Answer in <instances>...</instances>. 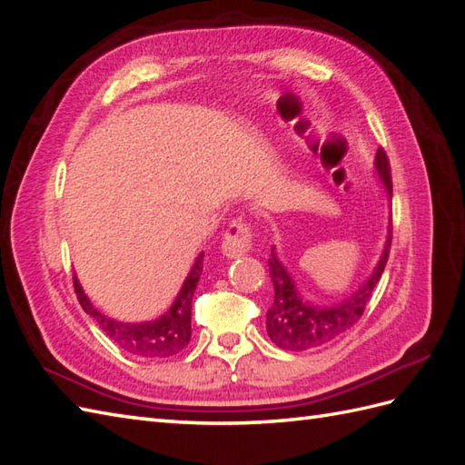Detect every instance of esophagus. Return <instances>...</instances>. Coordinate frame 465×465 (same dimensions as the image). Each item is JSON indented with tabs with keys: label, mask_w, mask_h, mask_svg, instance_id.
I'll use <instances>...</instances> for the list:
<instances>
[{
	"label": "esophagus",
	"mask_w": 465,
	"mask_h": 465,
	"mask_svg": "<svg viewBox=\"0 0 465 465\" xmlns=\"http://www.w3.org/2000/svg\"><path fill=\"white\" fill-rule=\"evenodd\" d=\"M252 242H254V239H252L251 226L242 221H232L229 224V229H226V232H224L221 251L224 256L239 258V256L252 251Z\"/></svg>",
	"instance_id": "1"
}]
</instances>
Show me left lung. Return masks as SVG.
Returning a JSON list of instances; mask_svg holds the SVG:
<instances>
[{"label": "left lung", "mask_w": 465, "mask_h": 465, "mask_svg": "<svg viewBox=\"0 0 465 465\" xmlns=\"http://www.w3.org/2000/svg\"><path fill=\"white\" fill-rule=\"evenodd\" d=\"M375 169L381 183L392 195V177L389 157L382 147L375 155ZM392 241V224L389 223L387 241H384L382 254L377 266L372 268L371 276L343 302L333 305H315L303 300L298 292L296 282L290 276L286 266L276 256V246H272V256L268 258L272 286H274V303L266 313V331L280 349L286 351H308L331 343L349 327H353L363 315L367 303L372 296V290L379 284L381 274L387 266Z\"/></svg>", "instance_id": "1"}]
</instances>
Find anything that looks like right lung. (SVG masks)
Here are the masks:
<instances>
[{
    "instance_id": "obj_1",
    "label": "right lung",
    "mask_w": 465,
    "mask_h": 465,
    "mask_svg": "<svg viewBox=\"0 0 465 465\" xmlns=\"http://www.w3.org/2000/svg\"><path fill=\"white\" fill-rule=\"evenodd\" d=\"M203 256H205V252H201L195 258V264L191 266V272L187 274L183 286H181L175 302L172 303V308L162 318L153 322L128 323L108 318V315H104L90 303L83 286L78 284V278L74 276L76 298L81 302L83 310L90 318H94L100 330L122 351L143 359L172 357L177 355L179 351H183L191 339V303H193V293L203 274Z\"/></svg>"
}]
</instances>
